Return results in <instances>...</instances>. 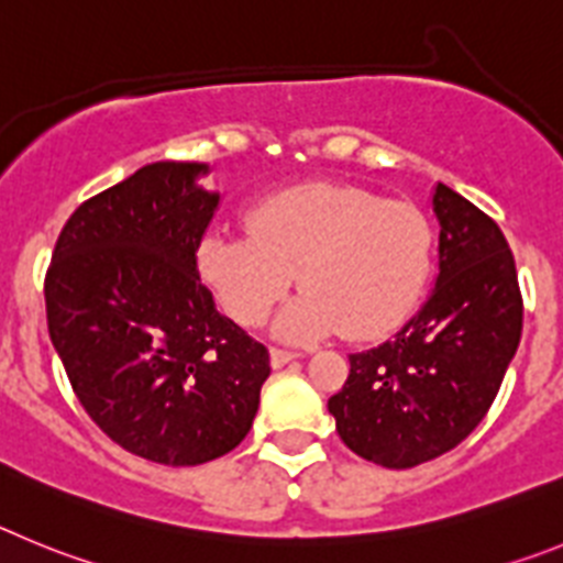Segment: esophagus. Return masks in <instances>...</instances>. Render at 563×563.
Instances as JSON below:
<instances>
[{
	"label": "esophagus",
	"mask_w": 563,
	"mask_h": 563,
	"mask_svg": "<svg viewBox=\"0 0 563 563\" xmlns=\"http://www.w3.org/2000/svg\"><path fill=\"white\" fill-rule=\"evenodd\" d=\"M297 356H300L297 351H286V347H272V364H275V367H283V364L294 362Z\"/></svg>",
	"instance_id": "obj_1"
}]
</instances>
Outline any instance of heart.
Listing matches in <instances>:
<instances>
[{
    "label": "heart",
    "mask_w": 563,
    "mask_h": 563,
    "mask_svg": "<svg viewBox=\"0 0 563 563\" xmlns=\"http://www.w3.org/2000/svg\"><path fill=\"white\" fill-rule=\"evenodd\" d=\"M246 230H212L199 246L201 275L244 328L266 322L297 275L306 291L277 322L283 336L378 339L407 322L432 277V219L367 187H286L250 207Z\"/></svg>",
    "instance_id": "b5f03b06"
}]
</instances>
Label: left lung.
<instances>
[{"instance_id":"8db88e82","label":"left lung","mask_w":563,"mask_h":563,"mask_svg":"<svg viewBox=\"0 0 563 563\" xmlns=\"http://www.w3.org/2000/svg\"><path fill=\"white\" fill-rule=\"evenodd\" d=\"M440 275L401 331L351 356L328 398L336 432L358 457L412 468L463 443L503 387L519 347L521 288L514 252L490 216L438 185Z\"/></svg>"}]
</instances>
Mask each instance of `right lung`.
<instances>
[{
	"label": "right lung",
	"mask_w": 563,
	"mask_h": 563,
	"mask_svg": "<svg viewBox=\"0 0 563 563\" xmlns=\"http://www.w3.org/2000/svg\"><path fill=\"white\" fill-rule=\"evenodd\" d=\"M199 162H154L86 199L44 277L47 328L80 407L125 452L201 465L232 452L269 351L221 317L196 252L219 196Z\"/></svg>",
	"instance_id": "obj_1"
}]
</instances>
